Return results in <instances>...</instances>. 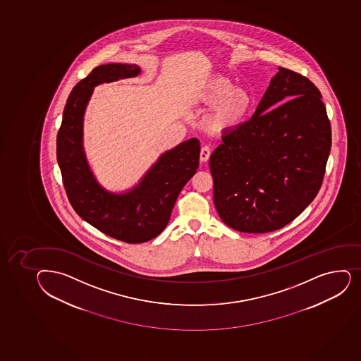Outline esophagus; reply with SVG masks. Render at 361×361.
I'll use <instances>...</instances> for the list:
<instances>
[{
	"mask_svg": "<svg viewBox=\"0 0 361 361\" xmlns=\"http://www.w3.org/2000/svg\"><path fill=\"white\" fill-rule=\"evenodd\" d=\"M209 155H211V148H209V145H204L201 147L200 152V161L201 162H206V161L209 160Z\"/></svg>",
	"mask_w": 361,
	"mask_h": 361,
	"instance_id": "1",
	"label": "esophagus"
}]
</instances>
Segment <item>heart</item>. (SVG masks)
I'll return each mask as SVG.
<instances>
[{
  "mask_svg": "<svg viewBox=\"0 0 361 361\" xmlns=\"http://www.w3.org/2000/svg\"><path fill=\"white\" fill-rule=\"evenodd\" d=\"M195 102L214 106L209 117V127L228 130L245 122L253 106L252 93L244 87H235L230 79L216 77L194 89Z\"/></svg>",
  "mask_w": 361,
  "mask_h": 361,
  "instance_id": "1",
  "label": "heart"
}]
</instances>
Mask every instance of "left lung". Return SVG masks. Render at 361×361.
<instances>
[{"label": "left lung", "mask_w": 361, "mask_h": 361, "mask_svg": "<svg viewBox=\"0 0 361 361\" xmlns=\"http://www.w3.org/2000/svg\"><path fill=\"white\" fill-rule=\"evenodd\" d=\"M321 98L307 77L279 67L252 117L224 134L209 169L216 212L227 226L279 230L315 199L331 145Z\"/></svg>", "instance_id": "8db88e82"}]
</instances>
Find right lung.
<instances>
[{"label":"right lung","mask_w":361,"mask_h":361,"mask_svg":"<svg viewBox=\"0 0 361 361\" xmlns=\"http://www.w3.org/2000/svg\"><path fill=\"white\" fill-rule=\"evenodd\" d=\"M137 65L108 63L93 68L73 87L56 135V160L72 207L86 223L129 244L148 242L167 226L175 201L197 173L200 143L190 138L164 152L141 183L115 194L97 183L82 148V118L94 86L140 75Z\"/></svg>","instance_id":"add662e5"}]
</instances>
